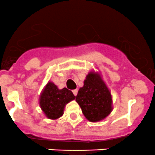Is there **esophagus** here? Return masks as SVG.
<instances>
[{
	"instance_id": "1",
	"label": "esophagus",
	"mask_w": 155,
	"mask_h": 155,
	"mask_svg": "<svg viewBox=\"0 0 155 155\" xmlns=\"http://www.w3.org/2000/svg\"><path fill=\"white\" fill-rule=\"evenodd\" d=\"M73 93L75 96H76V95H77V93H78L77 89H74V90H73Z\"/></svg>"
}]
</instances>
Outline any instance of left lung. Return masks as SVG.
<instances>
[{
  "instance_id": "1",
  "label": "left lung",
  "mask_w": 155,
  "mask_h": 155,
  "mask_svg": "<svg viewBox=\"0 0 155 155\" xmlns=\"http://www.w3.org/2000/svg\"><path fill=\"white\" fill-rule=\"evenodd\" d=\"M76 101L85 118L91 122L104 119L112 110V98L101 75L91 71L86 76L83 87H80Z\"/></svg>"
}]
</instances>
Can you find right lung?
Segmentation results:
<instances>
[{"label":"right lung","mask_w":155,"mask_h":155,"mask_svg":"<svg viewBox=\"0 0 155 155\" xmlns=\"http://www.w3.org/2000/svg\"><path fill=\"white\" fill-rule=\"evenodd\" d=\"M76 97L66 87L59 89L53 82H48L40 96V106L45 115L55 120L62 116L65 106Z\"/></svg>","instance_id":"1"}]
</instances>
